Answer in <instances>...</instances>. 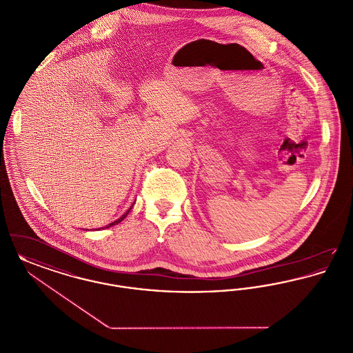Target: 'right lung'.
Wrapping results in <instances>:
<instances>
[{
	"label": "right lung",
	"instance_id": "right-lung-1",
	"mask_svg": "<svg viewBox=\"0 0 353 353\" xmlns=\"http://www.w3.org/2000/svg\"><path fill=\"white\" fill-rule=\"evenodd\" d=\"M134 203H132V206H134ZM132 206H131V208H130V209H128V210H127V212H125V213H124V214H123V216H121V217H120V219H117V221H114V222H111V223H108V225H107V226H104V228H101V229H107V228H111V226H114V225H118V223H120V222H121V221H123V219H125V217H127V216H128V213H130V212H131V209H132ZM98 230H101V229H98Z\"/></svg>",
	"mask_w": 353,
	"mask_h": 353
}]
</instances>
